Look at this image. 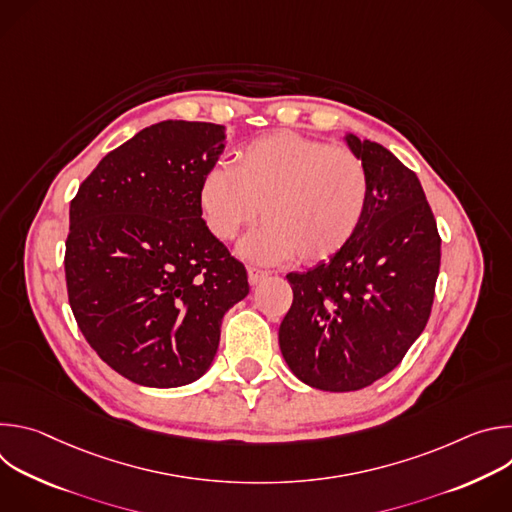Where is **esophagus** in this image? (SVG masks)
<instances>
[{
  "label": "esophagus",
  "instance_id": "esophagus-1",
  "mask_svg": "<svg viewBox=\"0 0 512 512\" xmlns=\"http://www.w3.org/2000/svg\"><path fill=\"white\" fill-rule=\"evenodd\" d=\"M247 273H249V283L255 287V285H259L269 273L267 271H263V269H257V267H249L247 269Z\"/></svg>",
  "mask_w": 512,
  "mask_h": 512
}]
</instances>
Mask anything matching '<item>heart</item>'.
<instances>
[{
  "mask_svg": "<svg viewBox=\"0 0 512 512\" xmlns=\"http://www.w3.org/2000/svg\"><path fill=\"white\" fill-rule=\"evenodd\" d=\"M369 202L371 178L356 154L294 131L251 141L231 168L212 166L198 184L202 221L221 241L253 225L261 208L265 225L241 245L259 263L334 257L356 237Z\"/></svg>",
  "mask_w": 512,
  "mask_h": 512,
  "instance_id": "heart-1",
  "label": "heart"
}]
</instances>
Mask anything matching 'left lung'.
Here are the masks:
<instances>
[{
	"label": "left lung",
	"mask_w": 512,
	"mask_h": 512,
	"mask_svg": "<svg viewBox=\"0 0 512 512\" xmlns=\"http://www.w3.org/2000/svg\"><path fill=\"white\" fill-rule=\"evenodd\" d=\"M346 143L371 178L367 216L330 261L287 275L294 302L279 326L291 373L334 393L369 387L403 360L429 320L442 259L415 172L381 143L352 133Z\"/></svg>",
	"instance_id": "left-lung-1"
}]
</instances>
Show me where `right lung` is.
Listing matches in <instances>:
<instances>
[{"label":"right lung","instance_id":"obj_1","mask_svg":"<svg viewBox=\"0 0 512 512\" xmlns=\"http://www.w3.org/2000/svg\"><path fill=\"white\" fill-rule=\"evenodd\" d=\"M223 150V125H150L109 152L70 202L72 314L101 360L137 385L200 379L225 312L249 294L243 263L198 208V184Z\"/></svg>","mask_w":512,"mask_h":512}]
</instances>
